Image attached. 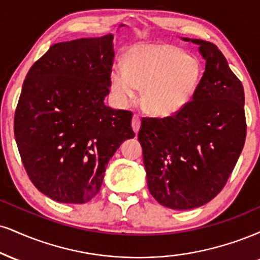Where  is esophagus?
<instances>
[{"label": "esophagus", "mask_w": 260, "mask_h": 260, "mask_svg": "<svg viewBox=\"0 0 260 260\" xmlns=\"http://www.w3.org/2000/svg\"><path fill=\"white\" fill-rule=\"evenodd\" d=\"M132 128L134 131V133H138L139 132V128H140V118L138 116L134 115L132 118Z\"/></svg>", "instance_id": "1"}]
</instances>
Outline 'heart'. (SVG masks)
Masks as SVG:
<instances>
[{
  "label": "heart",
  "instance_id": "1",
  "mask_svg": "<svg viewBox=\"0 0 260 260\" xmlns=\"http://www.w3.org/2000/svg\"><path fill=\"white\" fill-rule=\"evenodd\" d=\"M202 65L193 55L170 43H138L128 49L124 65L114 67L110 75L115 98L126 104L143 88L142 103L160 117L176 115L198 89Z\"/></svg>",
  "mask_w": 260,
  "mask_h": 260
}]
</instances>
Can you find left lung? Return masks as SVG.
<instances>
[{
	"instance_id": "obj_1",
	"label": "left lung",
	"mask_w": 260,
	"mask_h": 260,
	"mask_svg": "<svg viewBox=\"0 0 260 260\" xmlns=\"http://www.w3.org/2000/svg\"><path fill=\"white\" fill-rule=\"evenodd\" d=\"M199 46L206 60L198 89L174 116L144 117L138 139L149 191L172 209L201 207L221 191L246 139L245 92L218 47Z\"/></svg>"
}]
</instances>
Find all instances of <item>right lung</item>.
Returning <instances> with one entry per match:
<instances>
[{
    "mask_svg": "<svg viewBox=\"0 0 260 260\" xmlns=\"http://www.w3.org/2000/svg\"><path fill=\"white\" fill-rule=\"evenodd\" d=\"M123 26V25H121ZM114 35L59 42L30 68L14 115V137L30 180L61 203H86L108 162L134 138L132 112L104 104Z\"/></svg>",
    "mask_w": 260,
    "mask_h": 260,
    "instance_id": "1",
    "label": "right lung"
}]
</instances>
